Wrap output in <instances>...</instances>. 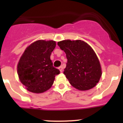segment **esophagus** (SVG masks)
I'll use <instances>...</instances> for the list:
<instances>
[{
    "label": "esophagus",
    "mask_w": 123,
    "mask_h": 123,
    "mask_svg": "<svg viewBox=\"0 0 123 123\" xmlns=\"http://www.w3.org/2000/svg\"><path fill=\"white\" fill-rule=\"evenodd\" d=\"M58 69H59L60 71L61 72H62L63 70V65L60 66V67H58Z\"/></svg>",
    "instance_id": "1"
}]
</instances>
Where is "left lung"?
<instances>
[{"label":"left lung","mask_w":123,"mask_h":123,"mask_svg":"<svg viewBox=\"0 0 123 123\" xmlns=\"http://www.w3.org/2000/svg\"><path fill=\"white\" fill-rule=\"evenodd\" d=\"M68 60L63 74L71 85L80 91L94 88L102 74L97 55L88 44L80 40H65L58 42Z\"/></svg>","instance_id":"left-lung-1"}]
</instances>
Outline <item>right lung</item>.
I'll return each instance as SVG.
<instances>
[{
	"mask_svg": "<svg viewBox=\"0 0 123 123\" xmlns=\"http://www.w3.org/2000/svg\"><path fill=\"white\" fill-rule=\"evenodd\" d=\"M55 47V41L39 40L25 50L18 63L17 73L28 91L42 93L51 87L55 77L60 73L50 60Z\"/></svg>",
	"mask_w": 123,
	"mask_h": 123,
	"instance_id": "add662e5",
	"label": "right lung"
}]
</instances>
